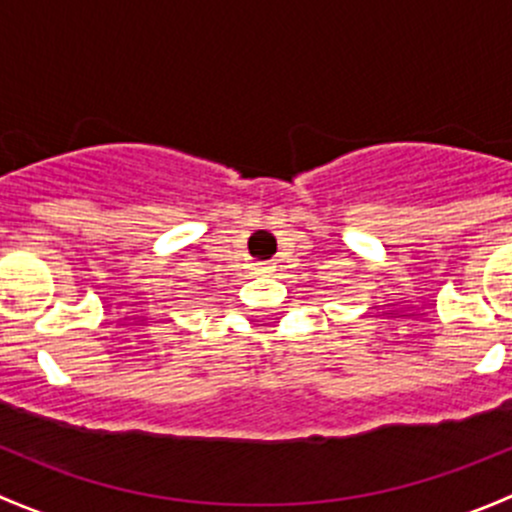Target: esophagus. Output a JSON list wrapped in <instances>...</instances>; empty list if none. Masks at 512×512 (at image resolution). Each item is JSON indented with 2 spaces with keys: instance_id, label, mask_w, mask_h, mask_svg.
Instances as JSON below:
<instances>
[{
  "instance_id": "1",
  "label": "esophagus",
  "mask_w": 512,
  "mask_h": 512,
  "mask_svg": "<svg viewBox=\"0 0 512 512\" xmlns=\"http://www.w3.org/2000/svg\"><path fill=\"white\" fill-rule=\"evenodd\" d=\"M275 272V262H257L255 267H252V275H260V277H267Z\"/></svg>"
}]
</instances>
